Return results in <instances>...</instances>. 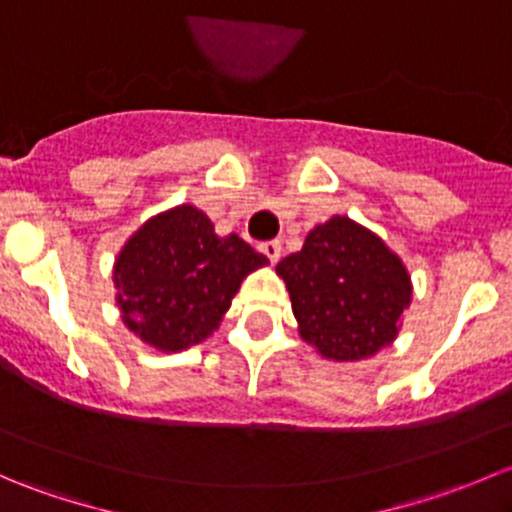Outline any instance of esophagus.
I'll return each mask as SVG.
<instances>
[{
    "label": "esophagus",
    "mask_w": 512,
    "mask_h": 512,
    "mask_svg": "<svg viewBox=\"0 0 512 512\" xmlns=\"http://www.w3.org/2000/svg\"><path fill=\"white\" fill-rule=\"evenodd\" d=\"M260 252H262V255H265L270 262H277V260H280V255H282L280 240H267V242H262Z\"/></svg>",
    "instance_id": "1"
}]
</instances>
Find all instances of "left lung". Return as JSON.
<instances>
[{
    "mask_svg": "<svg viewBox=\"0 0 512 512\" xmlns=\"http://www.w3.org/2000/svg\"><path fill=\"white\" fill-rule=\"evenodd\" d=\"M277 275L289 289L302 339L334 361H359L389 347L411 302L401 257L347 215L309 230Z\"/></svg>",
    "mask_w": 512,
    "mask_h": 512,
    "instance_id": "8db88e82",
    "label": "left lung"
}]
</instances>
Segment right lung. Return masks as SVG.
Returning <instances> with one entry per match:
<instances>
[{"mask_svg": "<svg viewBox=\"0 0 512 512\" xmlns=\"http://www.w3.org/2000/svg\"><path fill=\"white\" fill-rule=\"evenodd\" d=\"M265 265L237 235L220 237L203 210L178 205L143 223L118 252L121 319L158 352H183L218 329L240 282Z\"/></svg>", "mask_w": 512, "mask_h": 512, "instance_id": "right-lung-1", "label": "right lung"}]
</instances>
